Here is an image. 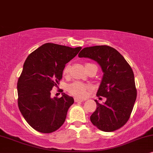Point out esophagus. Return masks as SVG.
<instances>
[{"instance_id":"obj_1","label":"esophagus","mask_w":153,"mask_h":153,"mask_svg":"<svg viewBox=\"0 0 153 153\" xmlns=\"http://www.w3.org/2000/svg\"><path fill=\"white\" fill-rule=\"evenodd\" d=\"M74 101L75 102H82V101H84L85 100H83V99H79V98H74Z\"/></svg>"}]
</instances>
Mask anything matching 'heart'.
I'll return each instance as SVG.
<instances>
[{
  "label": "heart",
  "mask_w": 153,
  "mask_h": 153,
  "mask_svg": "<svg viewBox=\"0 0 153 153\" xmlns=\"http://www.w3.org/2000/svg\"><path fill=\"white\" fill-rule=\"evenodd\" d=\"M93 65L94 64H91V63H87V64H85V68H89V66H93ZM70 64L66 65V66H65L64 68V71H63L64 75L68 74L69 71H70ZM89 87L88 85H85L80 82H74L68 85V87H67V89H68V91L71 94L75 96V97L78 98H83L86 96L87 91L89 90Z\"/></svg>",
  "instance_id": "heart-1"
}]
</instances>
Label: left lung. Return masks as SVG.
<instances>
[{
	"instance_id": "1",
	"label": "left lung",
	"mask_w": 153,
	"mask_h": 153,
	"mask_svg": "<svg viewBox=\"0 0 153 153\" xmlns=\"http://www.w3.org/2000/svg\"><path fill=\"white\" fill-rule=\"evenodd\" d=\"M78 56L94 60L103 73L97 95L106 101L100 104L94 100L97 109L90 117L91 123L103 131L120 129L129 119L137 94L131 66L120 53L108 45L85 48Z\"/></svg>"
}]
</instances>
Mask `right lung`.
<instances>
[{
    "label": "right lung",
    "instance_id": "obj_1",
    "mask_svg": "<svg viewBox=\"0 0 153 153\" xmlns=\"http://www.w3.org/2000/svg\"><path fill=\"white\" fill-rule=\"evenodd\" d=\"M81 49L45 43L26 58L17 82L18 106L26 121L36 131L52 133L66 120L74 99L65 93L61 98L52 99L51 90L58 87L66 64Z\"/></svg>",
    "mask_w": 153,
    "mask_h": 153
}]
</instances>
